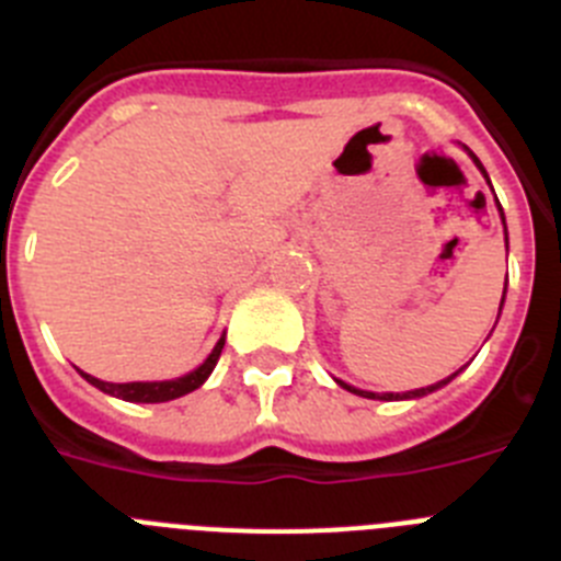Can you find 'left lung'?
I'll return each mask as SVG.
<instances>
[{
  "label": "left lung",
  "instance_id": "left-lung-1",
  "mask_svg": "<svg viewBox=\"0 0 561 561\" xmlns=\"http://www.w3.org/2000/svg\"><path fill=\"white\" fill-rule=\"evenodd\" d=\"M472 156V152H470ZM472 161H476V167L481 169V172H484V167H481V161L476 156H472ZM484 178H486V172H484ZM486 183H490V178H486ZM497 199V197H495ZM497 208H501V205H497ZM501 217H503V210H501ZM506 247H508V239H506ZM503 295H506V291H503ZM501 306H503V297H501ZM456 375L459 373H454L450 375V378H445V381H439V383H431V387H423V389H414V392H405V394H394V392H387V394H375V392H362V389H353V387H347V383L344 381H339L342 383L344 389H347V392H356V394H362V398H369V400H403V398H423V394H428V392H434V389H439V387H445V383L448 381H454Z\"/></svg>",
  "mask_w": 561,
  "mask_h": 561
}]
</instances>
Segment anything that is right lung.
I'll use <instances>...</instances> for the list:
<instances>
[{
	"instance_id": "obj_1",
	"label": "right lung",
	"mask_w": 561,
	"mask_h": 561,
	"mask_svg": "<svg viewBox=\"0 0 561 561\" xmlns=\"http://www.w3.org/2000/svg\"><path fill=\"white\" fill-rule=\"evenodd\" d=\"M225 347V336L219 339L217 347L210 351V356L205 358L203 364H199L194 373L183 375V378H174V381H156V383H107V381H100V378H94V375H85L82 373V378L89 383H94L96 389H102V392L113 394V398H122V400H130V403H167V400H174V398H183V394L194 392V389H199L205 383V378H208L210 373H214V367H217L219 362V353H222Z\"/></svg>"
}]
</instances>
